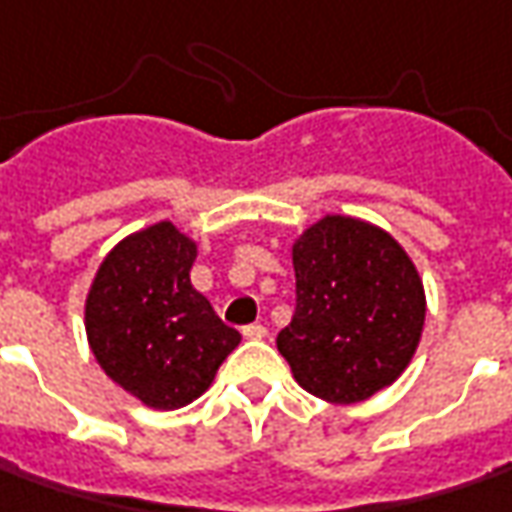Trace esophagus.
<instances>
[{"mask_svg": "<svg viewBox=\"0 0 512 512\" xmlns=\"http://www.w3.org/2000/svg\"><path fill=\"white\" fill-rule=\"evenodd\" d=\"M243 337H246V340H263V337H266V326H263V323L243 326Z\"/></svg>", "mask_w": 512, "mask_h": 512, "instance_id": "obj_1", "label": "esophagus"}]
</instances>
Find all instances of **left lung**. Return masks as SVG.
Segmentation results:
<instances>
[{"instance_id":"left-lung-1","label":"left lung","mask_w":512,"mask_h":512,"mask_svg":"<svg viewBox=\"0 0 512 512\" xmlns=\"http://www.w3.org/2000/svg\"><path fill=\"white\" fill-rule=\"evenodd\" d=\"M297 309L277 351L314 397L351 405L408 368L425 326L414 260L385 229L326 215L291 246Z\"/></svg>"}]
</instances>
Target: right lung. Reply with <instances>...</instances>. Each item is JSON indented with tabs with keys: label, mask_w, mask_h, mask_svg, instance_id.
I'll list each match as a JSON object with an SVG mask.
<instances>
[{
	"label": "right lung",
	"mask_w": 512,
	"mask_h": 512,
	"mask_svg": "<svg viewBox=\"0 0 512 512\" xmlns=\"http://www.w3.org/2000/svg\"><path fill=\"white\" fill-rule=\"evenodd\" d=\"M195 257V240L161 221L121 240L87 291L84 328L98 365L155 411L201 397L240 343L192 289Z\"/></svg>",
	"instance_id": "right-lung-1"
}]
</instances>
